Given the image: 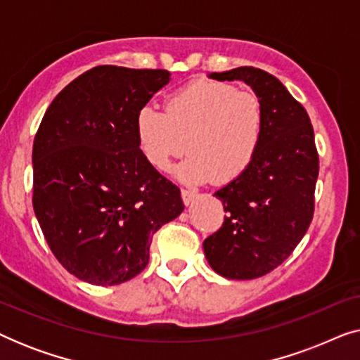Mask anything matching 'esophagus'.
<instances>
[{
  "label": "esophagus",
  "mask_w": 360,
  "mask_h": 360,
  "mask_svg": "<svg viewBox=\"0 0 360 360\" xmlns=\"http://www.w3.org/2000/svg\"><path fill=\"white\" fill-rule=\"evenodd\" d=\"M198 198V193L193 190H181V200H184V203L188 206L193 203V201Z\"/></svg>",
  "instance_id": "34e87169"
}]
</instances>
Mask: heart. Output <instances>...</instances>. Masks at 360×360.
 Returning <instances> with one entry per match:
<instances>
[{
    "instance_id": "b5f03b06",
    "label": "heart",
    "mask_w": 360,
    "mask_h": 360,
    "mask_svg": "<svg viewBox=\"0 0 360 360\" xmlns=\"http://www.w3.org/2000/svg\"><path fill=\"white\" fill-rule=\"evenodd\" d=\"M262 103L252 91L200 80L172 93L165 112L144 106L136 116L142 155L159 170L185 150L174 174L185 184H229L252 165L264 137Z\"/></svg>"
}]
</instances>
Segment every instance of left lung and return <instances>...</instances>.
I'll return each instance as SVG.
<instances>
[{
  "label": "left lung",
  "instance_id": "1",
  "mask_svg": "<svg viewBox=\"0 0 360 360\" xmlns=\"http://www.w3.org/2000/svg\"><path fill=\"white\" fill-rule=\"evenodd\" d=\"M208 78L244 82L264 108L257 155L239 179L214 193L223 201L224 223L203 243L216 274L257 278L293 252L311 223L319 170L313 126L287 88L260 68L238 67Z\"/></svg>",
  "mask_w": 360,
  "mask_h": 360
}]
</instances>
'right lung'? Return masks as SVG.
<instances>
[{
	"label": "right lung",
	"instance_id": "right-lung-1",
	"mask_svg": "<svg viewBox=\"0 0 360 360\" xmlns=\"http://www.w3.org/2000/svg\"><path fill=\"white\" fill-rule=\"evenodd\" d=\"M167 70L100 65L63 88L34 139V213L58 262L83 282L120 285L149 264L152 236L185 205L142 155L136 116Z\"/></svg>",
	"mask_w": 360,
	"mask_h": 360
}]
</instances>
